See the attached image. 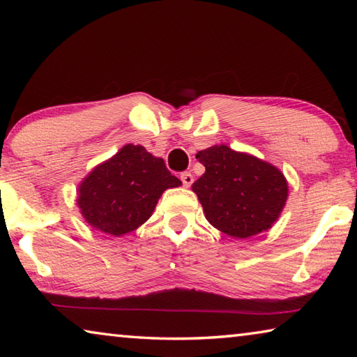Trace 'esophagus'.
<instances>
[{"instance_id": "obj_1", "label": "esophagus", "mask_w": 357, "mask_h": 357, "mask_svg": "<svg viewBox=\"0 0 357 357\" xmlns=\"http://www.w3.org/2000/svg\"><path fill=\"white\" fill-rule=\"evenodd\" d=\"M181 181H183L184 187H190V185H192V183H193V174L185 172V173L181 174Z\"/></svg>"}]
</instances>
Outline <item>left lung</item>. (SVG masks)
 Returning a JSON list of instances; mask_svg holds the SVG:
<instances>
[{"mask_svg":"<svg viewBox=\"0 0 357 357\" xmlns=\"http://www.w3.org/2000/svg\"><path fill=\"white\" fill-rule=\"evenodd\" d=\"M197 159L206 172L192 190L211 225L238 239L274 225L288 198L287 178L279 168L227 144L198 151Z\"/></svg>","mask_w":357,"mask_h":357,"instance_id":"obj_1","label":"left lung"}]
</instances>
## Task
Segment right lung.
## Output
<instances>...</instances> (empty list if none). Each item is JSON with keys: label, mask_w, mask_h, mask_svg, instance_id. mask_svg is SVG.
Segmentation results:
<instances>
[{"label": "right lung", "mask_w": 357, "mask_h": 357, "mask_svg": "<svg viewBox=\"0 0 357 357\" xmlns=\"http://www.w3.org/2000/svg\"><path fill=\"white\" fill-rule=\"evenodd\" d=\"M181 184L162 157L129 143L83 178L77 204L89 227L119 238L143 225L162 193Z\"/></svg>", "instance_id": "add662e5"}]
</instances>
